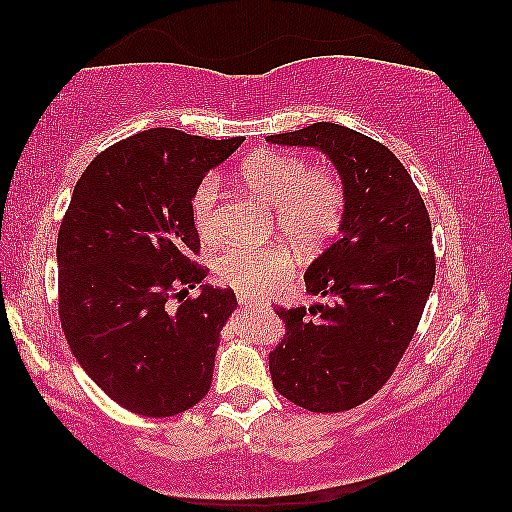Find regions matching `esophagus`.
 <instances>
[{
  "label": "esophagus",
  "instance_id": "34e87169",
  "mask_svg": "<svg viewBox=\"0 0 512 512\" xmlns=\"http://www.w3.org/2000/svg\"><path fill=\"white\" fill-rule=\"evenodd\" d=\"M240 305L244 310H261V301H258V298H251L247 294H240Z\"/></svg>",
  "mask_w": 512,
  "mask_h": 512
}]
</instances>
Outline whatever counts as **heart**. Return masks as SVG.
I'll return each instance as SVG.
<instances>
[{"label":"heart","mask_w":512,"mask_h":512,"mask_svg":"<svg viewBox=\"0 0 512 512\" xmlns=\"http://www.w3.org/2000/svg\"><path fill=\"white\" fill-rule=\"evenodd\" d=\"M240 176L249 190L275 204L277 228L303 249H315L336 235L345 214V183L331 167H308L289 152H258L242 164ZM221 183L204 176L192 192V223L204 240H216ZM294 258L284 247L230 244L216 258L218 280L242 294H268L284 282Z\"/></svg>","instance_id":"b5f03b06"}]
</instances>
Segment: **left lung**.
<instances>
[{"label": "left lung", "instance_id": "left-lung-1", "mask_svg": "<svg viewBox=\"0 0 512 512\" xmlns=\"http://www.w3.org/2000/svg\"><path fill=\"white\" fill-rule=\"evenodd\" d=\"M329 155L345 183L338 240L305 272L329 303L277 308L287 336L270 353L277 393L308 411L355 409L386 386L421 322L435 282L433 228L409 171L374 138L317 122L268 136Z\"/></svg>", "mask_w": 512, "mask_h": 512}]
</instances>
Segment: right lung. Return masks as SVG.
<instances>
[{
    "mask_svg": "<svg viewBox=\"0 0 512 512\" xmlns=\"http://www.w3.org/2000/svg\"><path fill=\"white\" fill-rule=\"evenodd\" d=\"M242 141L141 131L96 155L72 190L56 247L61 327L91 381L134 414L176 416L211 388L237 298L204 284L190 199Z\"/></svg>",
    "mask_w": 512,
    "mask_h": 512,
    "instance_id": "obj_1",
    "label": "right lung"
}]
</instances>
